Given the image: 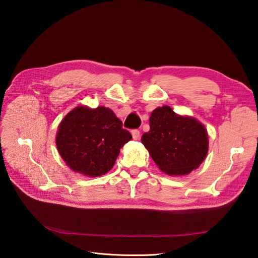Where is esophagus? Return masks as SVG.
<instances>
[{
  "instance_id": "1",
  "label": "esophagus",
  "mask_w": 258,
  "mask_h": 258,
  "mask_svg": "<svg viewBox=\"0 0 258 258\" xmlns=\"http://www.w3.org/2000/svg\"><path fill=\"white\" fill-rule=\"evenodd\" d=\"M131 135H132V138H134V140H138L140 138V130H138V129L132 130Z\"/></svg>"
}]
</instances>
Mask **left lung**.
I'll list each match as a JSON object with an SVG mask.
<instances>
[{
	"label": "left lung",
	"instance_id": "1",
	"mask_svg": "<svg viewBox=\"0 0 258 258\" xmlns=\"http://www.w3.org/2000/svg\"><path fill=\"white\" fill-rule=\"evenodd\" d=\"M141 141L157 167L172 176L187 175L196 170L209 151L204 123L195 117L174 113L168 105L152 112L150 131Z\"/></svg>",
	"mask_w": 258,
	"mask_h": 258
}]
</instances>
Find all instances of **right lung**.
Returning a JSON list of instances; mask_svg holds the SVG:
<instances>
[{"mask_svg":"<svg viewBox=\"0 0 258 258\" xmlns=\"http://www.w3.org/2000/svg\"><path fill=\"white\" fill-rule=\"evenodd\" d=\"M131 139L111 108L79 105L59 123L56 145L70 169L96 177L113 168L120 148Z\"/></svg>","mask_w":258,"mask_h":258,"instance_id":"right-lung-1","label":"right lung"}]
</instances>
